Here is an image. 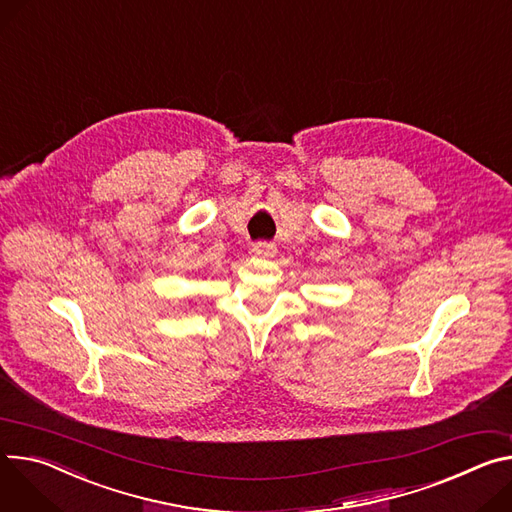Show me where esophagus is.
Here are the masks:
<instances>
[{
  "mask_svg": "<svg viewBox=\"0 0 512 512\" xmlns=\"http://www.w3.org/2000/svg\"><path fill=\"white\" fill-rule=\"evenodd\" d=\"M253 253L259 255V257H273L277 253V247L275 243H265V241H259L253 245Z\"/></svg>",
  "mask_w": 512,
  "mask_h": 512,
  "instance_id": "obj_1",
  "label": "esophagus"
}]
</instances>
